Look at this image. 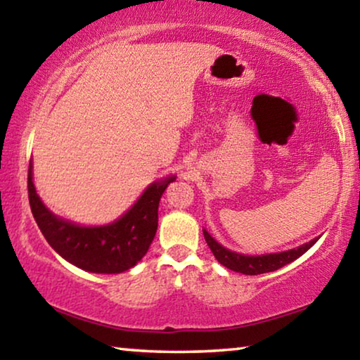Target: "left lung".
Masks as SVG:
<instances>
[{
    "mask_svg": "<svg viewBox=\"0 0 360 360\" xmlns=\"http://www.w3.org/2000/svg\"><path fill=\"white\" fill-rule=\"evenodd\" d=\"M203 236H205V240L208 248L213 252L214 259H217L219 264L224 265L229 270L243 273V275H262V273L275 271L278 268L284 265L291 264L300 255H304L312 245L317 243L319 238L310 240V243H305L299 245L297 249L284 250L280 254H266V255H244L238 254V252H233L226 248H223L221 244H218L210 234H208L205 229H203Z\"/></svg>",
    "mask_w": 360,
    "mask_h": 360,
    "instance_id": "1",
    "label": "left lung"
}]
</instances>
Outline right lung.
Wrapping results in <instances>:
<instances>
[{
	"label": "right lung",
	"mask_w": 360,
	"mask_h": 360,
	"mask_svg": "<svg viewBox=\"0 0 360 360\" xmlns=\"http://www.w3.org/2000/svg\"><path fill=\"white\" fill-rule=\"evenodd\" d=\"M176 178L153 182L139 197L131 210L105 226H79L58 218L43 205L32 182L29 165L27 189L30 210L46 243L69 264L92 273H122L141 262L152 244L158 228L160 198Z\"/></svg>",
	"instance_id": "obj_1"
}]
</instances>
